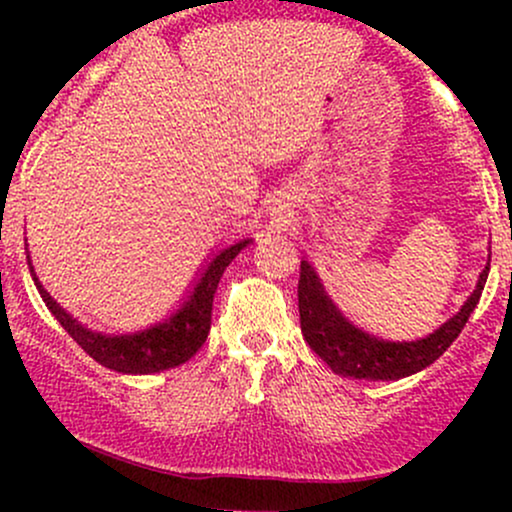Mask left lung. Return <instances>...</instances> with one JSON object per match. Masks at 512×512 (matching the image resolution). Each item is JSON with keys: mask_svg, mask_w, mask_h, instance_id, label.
<instances>
[{"mask_svg": "<svg viewBox=\"0 0 512 512\" xmlns=\"http://www.w3.org/2000/svg\"><path fill=\"white\" fill-rule=\"evenodd\" d=\"M491 262V257H489ZM489 267L479 276V284L462 310L450 317L440 330L416 342H383L370 334L356 330L337 305L322 291L320 279L308 262H301V279H298V313H301V330L305 342L315 351L334 373L344 378L366 380H399L411 373H419L431 366L445 349L460 337L469 315L477 308L481 291H484Z\"/></svg>", "mask_w": 512, "mask_h": 512, "instance_id": "1", "label": "left lung"}]
</instances>
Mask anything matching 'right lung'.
<instances>
[{"mask_svg":"<svg viewBox=\"0 0 512 512\" xmlns=\"http://www.w3.org/2000/svg\"><path fill=\"white\" fill-rule=\"evenodd\" d=\"M248 243L250 240H243V243H236L219 252L211 260L207 272L202 274V279H199L190 301L182 305L170 320L146 332L127 334V337H105L101 332H91L52 301L50 293L38 284L35 274L33 279L50 313L60 320L64 330L72 334L74 342L93 361H98L105 368H113L117 373H158V370H168L190 361L199 351V346L207 342V334L211 330V305H214V293L221 281L223 269L233 262V257Z\"/></svg>","mask_w":512,"mask_h":512,"instance_id":"obj_1","label":"right lung"}]
</instances>
